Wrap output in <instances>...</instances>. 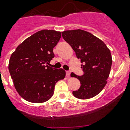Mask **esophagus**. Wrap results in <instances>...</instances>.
Here are the masks:
<instances>
[{
    "mask_svg": "<svg viewBox=\"0 0 130 130\" xmlns=\"http://www.w3.org/2000/svg\"><path fill=\"white\" fill-rule=\"evenodd\" d=\"M70 74H71V71H66V76L68 77H69V76H70Z\"/></svg>",
    "mask_w": 130,
    "mask_h": 130,
    "instance_id": "1",
    "label": "esophagus"
}]
</instances>
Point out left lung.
<instances>
[{
	"label": "left lung",
	"instance_id": "obj_1",
	"mask_svg": "<svg viewBox=\"0 0 130 130\" xmlns=\"http://www.w3.org/2000/svg\"><path fill=\"white\" fill-rule=\"evenodd\" d=\"M62 37L80 59L84 72L80 76L71 74L72 77L79 79L81 85L72 94L80 99L92 98L107 84L112 64L110 50L101 40L80 29L62 32Z\"/></svg>",
	"mask_w": 130,
	"mask_h": 130
}]
</instances>
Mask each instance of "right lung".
Listing matches in <instances>:
<instances>
[{"instance_id": "obj_1", "label": "right lung", "mask_w": 130, "mask_h": 130, "mask_svg": "<svg viewBox=\"0 0 130 130\" xmlns=\"http://www.w3.org/2000/svg\"><path fill=\"white\" fill-rule=\"evenodd\" d=\"M61 37L60 31L42 30L26 38L11 55V77L17 92L26 101L48 100L53 95L56 83L65 77L64 69L46 65L54 57L53 48Z\"/></svg>"}]
</instances>
